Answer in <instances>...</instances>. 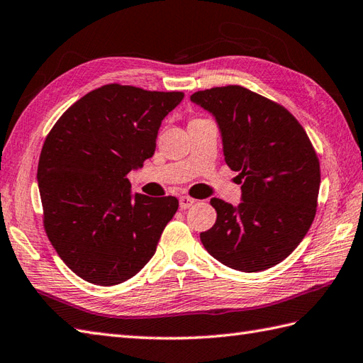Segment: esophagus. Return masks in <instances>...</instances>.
Wrapping results in <instances>:
<instances>
[{"mask_svg":"<svg viewBox=\"0 0 363 363\" xmlns=\"http://www.w3.org/2000/svg\"><path fill=\"white\" fill-rule=\"evenodd\" d=\"M196 202V199H193V198H190V196H181L179 198V207L181 208H189V207H191L193 204H195Z\"/></svg>","mask_w":363,"mask_h":363,"instance_id":"obj_1","label":"esophagus"}]
</instances>
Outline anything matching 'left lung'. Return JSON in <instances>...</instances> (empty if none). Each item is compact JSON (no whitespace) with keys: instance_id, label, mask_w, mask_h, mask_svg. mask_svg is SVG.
Returning a JSON list of instances; mask_svg holds the SVG:
<instances>
[{"instance_id":"left-lung-1","label":"left lung","mask_w":363,"mask_h":363,"mask_svg":"<svg viewBox=\"0 0 363 363\" xmlns=\"http://www.w3.org/2000/svg\"><path fill=\"white\" fill-rule=\"evenodd\" d=\"M190 99L215 116L225 164L242 184L238 207L210 201L216 221L201 233V242L235 271H266L292 254L314 221L320 189L315 150L288 109L247 88L216 86Z\"/></svg>"}]
</instances>
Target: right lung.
<instances>
[{"instance_id": "right-lung-1", "label": "right lung", "mask_w": 363, "mask_h": 363, "mask_svg": "<svg viewBox=\"0 0 363 363\" xmlns=\"http://www.w3.org/2000/svg\"><path fill=\"white\" fill-rule=\"evenodd\" d=\"M182 97L109 83L67 108L46 136L37 172L45 230L83 280L119 284L155 255L179 202L133 198L126 174L155 155L159 126Z\"/></svg>"}]
</instances>
